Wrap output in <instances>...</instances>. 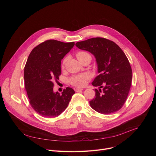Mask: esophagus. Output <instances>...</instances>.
Here are the masks:
<instances>
[{
    "mask_svg": "<svg viewBox=\"0 0 156 156\" xmlns=\"http://www.w3.org/2000/svg\"><path fill=\"white\" fill-rule=\"evenodd\" d=\"M75 91H76V92H80V91H83V89H81V88L76 87V88H75Z\"/></svg>",
    "mask_w": 156,
    "mask_h": 156,
    "instance_id": "obj_1",
    "label": "esophagus"
}]
</instances>
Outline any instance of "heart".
I'll use <instances>...</instances> for the list:
<instances>
[{
	"instance_id": "obj_1",
	"label": "heart",
	"mask_w": 156,
	"mask_h": 156,
	"mask_svg": "<svg viewBox=\"0 0 156 156\" xmlns=\"http://www.w3.org/2000/svg\"><path fill=\"white\" fill-rule=\"evenodd\" d=\"M90 55V54H87V52H78L76 54V57L77 58L80 60V62L86 56ZM66 62V59H65L63 60V65L65 64ZM90 75H89L87 73H82V74H80V75H76L75 76H73L70 79V83L75 86H78V87H83L86 85V84L87 83V81L88 80V79L90 78Z\"/></svg>"
}]
</instances>
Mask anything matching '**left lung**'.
<instances>
[{"instance_id":"left-lung-1","label":"left lung","mask_w":156,"mask_h":156,"mask_svg":"<svg viewBox=\"0 0 156 156\" xmlns=\"http://www.w3.org/2000/svg\"><path fill=\"white\" fill-rule=\"evenodd\" d=\"M76 46L90 52L95 57L99 73L92 84L95 98L90 101L96 112L109 114L120 110L125 104L131 87L132 70L129 62L120 48L108 39L94 37L78 42Z\"/></svg>"}]
</instances>
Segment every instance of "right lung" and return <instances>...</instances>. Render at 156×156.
<instances>
[{
    "label": "right lung",
    "mask_w": 156,
    "mask_h": 156,
    "mask_svg": "<svg viewBox=\"0 0 156 156\" xmlns=\"http://www.w3.org/2000/svg\"><path fill=\"white\" fill-rule=\"evenodd\" d=\"M75 42L48 40L31 52L24 70L25 86L33 108L44 117L60 115L67 107L75 91L67 87L60 94L54 92V82L59 80L61 60Z\"/></svg>",
    "instance_id": "obj_1"
}]
</instances>
